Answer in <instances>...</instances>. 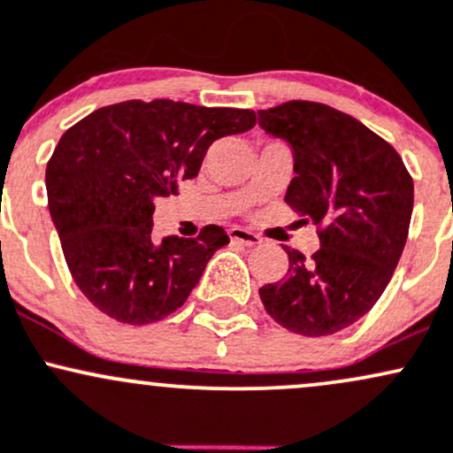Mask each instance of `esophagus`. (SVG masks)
Returning <instances> with one entry per match:
<instances>
[{"instance_id": "esophagus-1", "label": "esophagus", "mask_w": 453, "mask_h": 453, "mask_svg": "<svg viewBox=\"0 0 453 453\" xmlns=\"http://www.w3.org/2000/svg\"><path fill=\"white\" fill-rule=\"evenodd\" d=\"M228 237H231V242L246 243V246H258V243L263 242L257 233L246 231V228H231V231H228Z\"/></svg>"}]
</instances>
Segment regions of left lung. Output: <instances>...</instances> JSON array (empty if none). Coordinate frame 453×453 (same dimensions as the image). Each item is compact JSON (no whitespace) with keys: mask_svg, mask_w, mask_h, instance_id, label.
I'll list each match as a JSON object with an SVG mask.
<instances>
[{"mask_svg":"<svg viewBox=\"0 0 453 453\" xmlns=\"http://www.w3.org/2000/svg\"><path fill=\"white\" fill-rule=\"evenodd\" d=\"M267 134L293 147L287 205L317 225L312 257L287 248L288 269L258 288L288 332L329 336L353 325L388 287L409 235L413 177L388 141L321 103L291 100L258 111Z\"/></svg>","mask_w":453,"mask_h":453,"instance_id":"left-lung-1","label":"left lung"}]
</instances>
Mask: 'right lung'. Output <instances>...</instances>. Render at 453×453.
I'll return each mask as SVG.
<instances>
[{
    "instance_id": "1",
    "label": "right lung",
    "mask_w": 453,
    "mask_h": 453,
    "mask_svg": "<svg viewBox=\"0 0 453 453\" xmlns=\"http://www.w3.org/2000/svg\"><path fill=\"white\" fill-rule=\"evenodd\" d=\"M254 124L248 109L128 100L64 132L47 165L49 211L76 287L100 312L147 325L184 306L228 235L207 225L154 243V201L199 175L213 141Z\"/></svg>"
}]
</instances>
